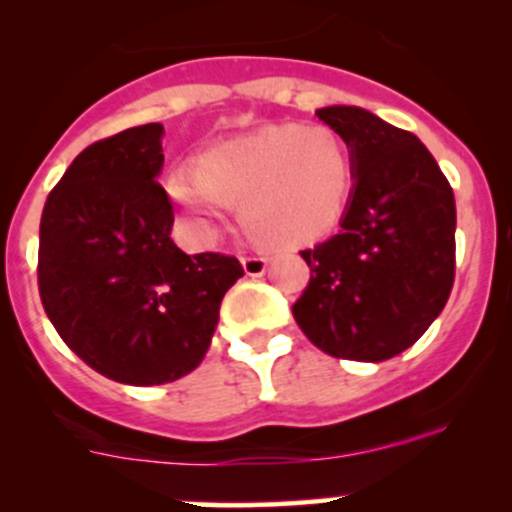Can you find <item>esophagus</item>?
I'll return each instance as SVG.
<instances>
[{
  "label": "esophagus",
  "mask_w": 512,
  "mask_h": 512,
  "mask_svg": "<svg viewBox=\"0 0 512 512\" xmlns=\"http://www.w3.org/2000/svg\"><path fill=\"white\" fill-rule=\"evenodd\" d=\"M242 267L250 277L262 275L267 267V255H242Z\"/></svg>",
  "instance_id": "1"
}]
</instances>
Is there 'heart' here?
Returning <instances> with one entry per match:
<instances>
[{
    "label": "heart",
    "mask_w": 512,
    "mask_h": 512,
    "mask_svg": "<svg viewBox=\"0 0 512 512\" xmlns=\"http://www.w3.org/2000/svg\"><path fill=\"white\" fill-rule=\"evenodd\" d=\"M352 185V151L334 128L280 123L208 148L195 168H173L165 193L203 230L240 203L252 235L287 245L337 223Z\"/></svg>",
    "instance_id": "heart-1"
}]
</instances>
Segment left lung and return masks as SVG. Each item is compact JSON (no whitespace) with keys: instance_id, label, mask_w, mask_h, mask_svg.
Listing matches in <instances>:
<instances>
[{"instance_id":"obj_1","label":"left lung","mask_w":512,"mask_h":512,"mask_svg":"<svg viewBox=\"0 0 512 512\" xmlns=\"http://www.w3.org/2000/svg\"><path fill=\"white\" fill-rule=\"evenodd\" d=\"M317 118L347 141L356 183L342 230L299 252L309 285L292 314L329 356L391 359L421 339L453 289V190L414 133L356 106Z\"/></svg>"}]
</instances>
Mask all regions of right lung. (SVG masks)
Returning <instances> with one entry per match:
<instances>
[{
	"label": "right lung",
	"instance_id": "1",
	"mask_svg": "<svg viewBox=\"0 0 512 512\" xmlns=\"http://www.w3.org/2000/svg\"><path fill=\"white\" fill-rule=\"evenodd\" d=\"M160 136V123H146L91 143L54 185L39 225L46 317L81 361L131 386L190 374L225 292L245 275L237 257H190L170 240Z\"/></svg>",
	"mask_w": 512,
	"mask_h": 512
}]
</instances>
